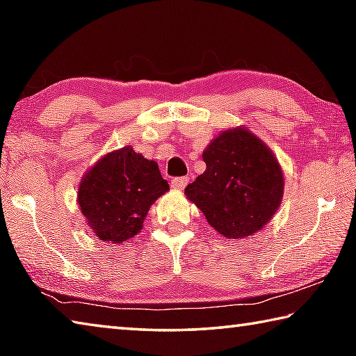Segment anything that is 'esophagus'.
Segmentation results:
<instances>
[{
	"label": "esophagus",
	"instance_id": "34e87169",
	"mask_svg": "<svg viewBox=\"0 0 356 356\" xmlns=\"http://www.w3.org/2000/svg\"><path fill=\"white\" fill-rule=\"evenodd\" d=\"M188 180H190L188 177H174L171 180V186L174 190H184L186 184H188Z\"/></svg>",
	"mask_w": 356,
	"mask_h": 356
}]
</instances>
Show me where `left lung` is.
Segmentation results:
<instances>
[{"instance_id":"8db88e82","label":"left lung","mask_w":356,"mask_h":356,"mask_svg":"<svg viewBox=\"0 0 356 356\" xmlns=\"http://www.w3.org/2000/svg\"><path fill=\"white\" fill-rule=\"evenodd\" d=\"M206 171L185 195L221 236L240 238L265 226L284 191L281 166L265 144L246 129L222 131L202 154Z\"/></svg>"}]
</instances>
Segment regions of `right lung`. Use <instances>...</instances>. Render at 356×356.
Masks as SVG:
<instances>
[{"label":"right lung","mask_w":356,"mask_h":356,"mask_svg":"<svg viewBox=\"0 0 356 356\" xmlns=\"http://www.w3.org/2000/svg\"><path fill=\"white\" fill-rule=\"evenodd\" d=\"M168 190L159 165L127 146L105 155L84 176L78 204L95 236L119 245L141 231L149 207Z\"/></svg>","instance_id":"1"}]
</instances>
